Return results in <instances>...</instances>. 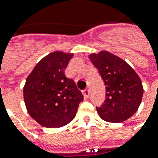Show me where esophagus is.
<instances>
[{"mask_svg":"<svg viewBox=\"0 0 158 158\" xmlns=\"http://www.w3.org/2000/svg\"><path fill=\"white\" fill-rule=\"evenodd\" d=\"M83 94L85 96V98H89V96H90V90L89 89H85V90H84L83 91Z\"/></svg>","mask_w":158,"mask_h":158,"instance_id":"34e87169","label":"esophagus"}]
</instances>
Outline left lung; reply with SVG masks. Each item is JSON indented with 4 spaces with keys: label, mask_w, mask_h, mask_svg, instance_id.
<instances>
[{
    "label": "left lung",
    "mask_w": 158,
    "mask_h": 158,
    "mask_svg": "<svg viewBox=\"0 0 158 158\" xmlns=\"http://www.w3.org/2000/svg\"><path fill=\"white\" fill-rule=\"evenodd\" d=\"M89 59L104 81L106 99L97 108L108 122H122L132 117L140 105L144 89L140 78L125 60L109 51L90 54Z\"/></svg>",
    "instance_id": "8db88e82"
}]
</instances>
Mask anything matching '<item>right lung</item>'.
Wrapping results in <instances>:
<instances>
[{"label": "right lung", "mask_w": 158, "mask_h": 158, "mask_svg": "<svg viewBox=\"0 0 158 158\" xmlns=\"http://www.w3.org/2000/svg\"><path fill=\"white\" fill-rule=\"evenodd\" d=\"M73 56V53H50L26 79L23 90L26 110L43 127L57 128L71 122L84 99L74 81L64 73Z\"/></svg>", "instance_id": "right-lung-1"}]
</instances>
